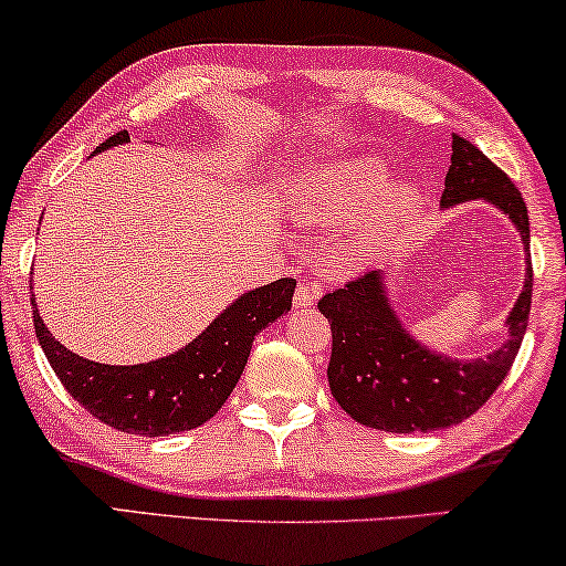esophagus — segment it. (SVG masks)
Returning <instances> with one entry per match:
<instances>
[{
  "instance_id": "esophagus-1",
  "label": "esophagus",
  "mask_w": 566,
  "mask_h": 566,
  "mask_svg": "<svg viewBox=\"0 0 566 566\" xmlns=\"http://www.w3.org/2000/svg\"><path fill=\"white\" fill-rule=\"evenodd\" d=\"M319 296H322V285L319 283L301 281L296 285V293H293V306H296V310H306V306H312Z\"/></svg>"
}]
</instances>
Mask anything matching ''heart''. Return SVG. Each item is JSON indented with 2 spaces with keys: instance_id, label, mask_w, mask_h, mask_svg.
Here are the masks:
<instances>
[{
  "instance_id": "heart-1",
  "label": "heart",
  "mask_w": 566,
  "mask_h": 566,
  "mask_svg": "<svg viewBox=\"0 0 566 566\" xmlns=\"http://www.w3.org/2000/svg\"><path fill=\"white\" fill-rule=\"evenodd\" d=\"M387 185H390V168L381 160H343V164L329 166L314 176L301 192L296 208L301 216L317 220V223H337V220L358 216V212L371 208ZM416 202L418 195L413 189H392L385 205H381L377 226H374V231L366 233V239L374 241L381 229H392L398 220L416 208Z\"/></svg>"
}]
</instances>
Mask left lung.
<instances>
[{"label": "left lung", "mask_w": 566, "mask_h": 566, "mask_svg": "<svg viewBox=\"0 0 566 566\" xmlns=\"http://www.w3.org/2000/svg\"><path fill=\"white\" fill-rule=\"evenodd\" d=\"M486 200L510 216L531 249V223L520 189L465 137L452 135L442 205ZM533 265L527 254L525 285L507 317V343L486 358L458 361L413 340L387 301L379 270L358 275L319 298L329 322L333 354L327 381L333 398L364 427L410 434L447 429L471 418L510 374L527 329Z\"/></svg>", "instance_id": "1"}]
</instances>
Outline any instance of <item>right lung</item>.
<instances>
[{
	"label": "right lung",
	"mask_w": 566,
	"mask_h": 566,
	"mask_svg": "<svg viewBox=\"0 0 566 566\" xmlns=\"http://www.w3.org/2000/svg\"><path fill=\"white\" fill-rule=\"evenodd\" d=\"M127 139V129L116 132L95 153ZM293 289V277H281L249 291L189 346L137 366L98 364L72 354L49 333L39 310H33V325L51 369L87 413L127 434L166 437L202 427L218 413L244 371L254 335L291 310Z\"/></svg>",
	"instance_id": "obj_1"
}]
</instances>
